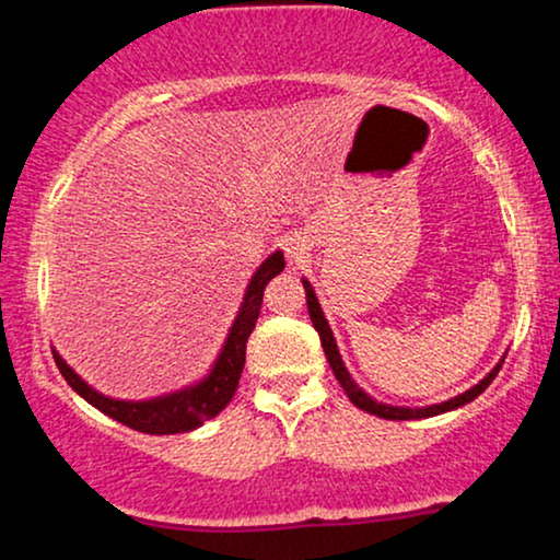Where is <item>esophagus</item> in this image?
I'll return each mask as SVG.
<instances>
[{"label": "esophagus", "mask_w": 560, "mask_h": 560, "mask_svg": "<svg viewBox=\"0 0 560 560\" xmlns=\"http://www.w3.org/2000/svg\"><path fill=\"white\" fill-rule=\"evenodd\" d=\"M302 253H305V244H302V240H287V255H289V258L298 260Z\"/></svg>", "instance_id": "1"}]
</instances>
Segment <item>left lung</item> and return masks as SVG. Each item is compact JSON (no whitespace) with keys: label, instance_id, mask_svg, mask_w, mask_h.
<instances>
[{"label":"left lung","instance_id":"1","mask_svg":"<svg viewBox=\"0 0 560 560\" xmlns=\"http://www.w3.org/2000/svg\"><path fill=\"white\" fill-rule=\"evenodd\" d=\"M302 287H305L307 313H311L313 326H316V331H318V337H320V347H324L326 358H329V365H331L334 376H337V382L342 384L345 395L350 397V402H352V405H358V408L365 410V413L378 416V419H389V421H413V419H429V416H440V413H447V410L460 408V405L471 402L474 397H479L481 392H485L487 387H490V382H492L494 376H498L500 365H503V361H505V355H503V358H500V363L494 365V369L490 371V374H487L485 378H481L479 384H474V387H471V389H466L464 395L450 397V400H445V402L427 405V408H402V405H387V402H378V400H374V397L369 395V392H363L361 387H358L355 382H352L350 371L345 369L342 355H339V347H337V339H334V334H331L329 320H326L324 311H320V302H318V298H316V292H313L311 281L302 279Z\"/></svg>","mask_w":560,"mask_h":560}]
</instances>
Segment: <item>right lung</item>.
<instances>
[{"label":"right lung","mask_w":560,"mask_h":560,"mask_svg":"<svg viewBox=\"0 0 560 560\" xmlns=\"http://www.w3.org/2000/svg\"><path fill=\"white\" fill-rule=\"evenodd\" d=\"M284 271V253L276 249L260 262L258 271L249 279L247 292H244L240 313H236L234 324H231L226 342L218 352L213 369L205 378L189 384V387L168 392V395L152 397V400H115V397L102 395L94 387H89L83 378L75 374L70 365L62 361V355L52 350L57 369L66 376V382L73 387L89 405L102 410L110 419L120 421L128 429H137L144 434H182L191 429L202 427L208 419H215L223 408L231 402L236 387H240V376L244 369V352H247V339L258 324L260 305H262V289L276 273Z\"/></svg>","instance_id":"obj_1"}]
</instances>
